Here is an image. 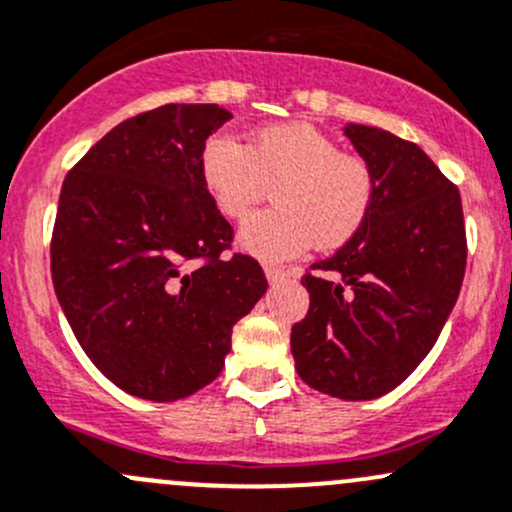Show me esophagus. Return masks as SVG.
I'll use <instances>...</instances> for the list:
<instances>
[{
    "label": "esophagus",
    "instance_id": "esophagus-1",
    "mask_svg": "<svg viewBox=\"0 0 512 512\" xmlns=\"http://www.w3.org/2000/svg\"><path fill=\"white\" fill-rule=\"evenodd\" d=\"M265 277H267V282L274 287V284H282L284 279L289 277V272L282 270V267H265Z\"/></svg>",
    "mask_w": 512,
    "mask_h": 512
}]
</instances>
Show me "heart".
<instances>
[{
	"instance_id": "heart-1",
	"label": "heart",
	"mask_w": 512,
	"mask_h": 512,
	"mask_svg": "<svg viewBox=\"0 0 512 512\" xmlns=\"http://www.w3.org/2000/svg\"><path fill=\"white\" fill-rule=\"evenodd\" d=\"M198 174L225 218H242L274 184L277 206L245 220L238 247L265 262L297 257L314 242L336 250L368 223L375 174L365 159L343 154L321 129L292 122L257 129L250 147L218 132L203 144Z\"/></svg>"
}]
</instances>
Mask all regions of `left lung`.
<instances>
[{
    "label": "left lung",
    "instance_id": "1",
    "mask_svg": "<svg viewBox=\"0 0 512 512\" xmlns=\"http://www.w3.org/2000/svg\"><path fill=\"white\" fill-rule=\"evenodd\" d=\"M375 174V206L351 242L301 284L309 314L292 326L299 378L338 400L395 390L437 343L466 270L459 188L392 132L346 125Z\"/></svg>",
    "mask_w": 512,
    "mask_h": 512
}]
</instances>
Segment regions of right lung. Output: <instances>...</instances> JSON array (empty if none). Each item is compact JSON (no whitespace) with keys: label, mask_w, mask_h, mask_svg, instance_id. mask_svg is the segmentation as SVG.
Instances as JSON below:
<instances>
[{"label":"right lung","mask_w":512,"mask_h":512,"mask_svg":"<svg viewBox=\"0 0 512 512\" xmlns=\"http://www.w3.org/2000/svg\"><path fill=\"white\" fill-rule=\"evenodd\" d=\"M218 105H164L105 134L66 176L51 242L58 304L95 368L174 402L220 375L233 326L267 292L201 184Z\"/></svg>","instance_id":"1"}]
</instances>
